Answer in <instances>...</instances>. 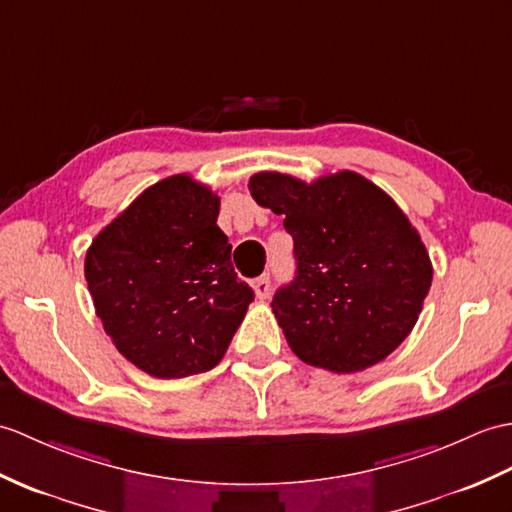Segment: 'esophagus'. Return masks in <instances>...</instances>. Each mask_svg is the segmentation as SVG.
Segmentation results:
<instances>
[{
    "mask_svg": "<svg viewBox=\"0 0 512 512\" xmlns=\"http://www.w3.org/2000/svg\"><path fill=\"white\" fill-rule=\"evenodd\" d=\"M253 288H255V294H257V299H266V296L270 294V290H272V285H270V275L266 272V275H261L259 279H255L253 281Z\"/></svg>",
    "mask_w": 512,
    "mask_h": 512,
    "instance_id": "obj_1",
    "label": "esophagus"
}]
</instances>
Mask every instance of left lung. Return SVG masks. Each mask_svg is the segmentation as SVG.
I'll list each match as a JSON object with an SVG mask.
<instances>
[{
  "label": "left lung",
  "mask_w": 512,
  "mask_h": 512,
  "mask_svg": "<svg viewBox=\"0 0 512 512\" xmlns=\"http://www.w3.org/2000/svg\"><path fill=\"white\" fill-rule=\"evenodd\" d=\"M257 205L283 216L296 277L272 312L299 358L331 373L382 362L417 325L432 261L397 202L351 170L305 183L279 172L251 176Z\"/></svg>",
  "instance_id": "obj_1"
}]
</instances>
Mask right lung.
I'll list each match as a JSON object with an SVG mask.
<instances>
[{"label": "right lung", "mask_w": 512, "mask_h": 512, "mask_svg": "<svg viewBox=\"0 0 512 512\" xmlns=\"http://www.w3.org/2000/svg\"><path fill=\"white\" fill-rule=\"evenodd\" d=\"M218 213V194L176 174L139 194L89 246L95 314L117 351L152 377L211 371L253 301Z\"/></svg>", "instance_id": "add662e5"}]
</instances>
